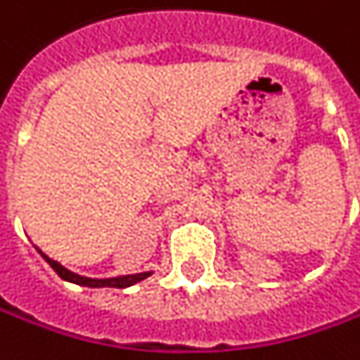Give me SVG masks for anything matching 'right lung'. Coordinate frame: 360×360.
<instances>
[{"label": "right lung", "instance_id": "obj_1", "mask_svg": "<svg viewBox=\"0 0 360 360\" xmlns=\"http://www.w3.org/2000/svg\"><path fill=\"white\" fill-rule=\"evenodd\" d=\"M37 248V245H34ZM37 251L40 253V257L44 259L46 263H49L50 267L56 271V275L60 278H64L68 283H74V285L79 286H89V288H103V286H109V288H128V286L136 285L140 281H144L148 276L152 275V271H146V273H136V275H122V276H112V278H89V276L84 275H77L74 271H70L66 269L62 263H58L54 259H50L46 253H42V251L37 248Z\"/></svg>", "mask_w": 360, "mask_h": 360}]
</instances>
